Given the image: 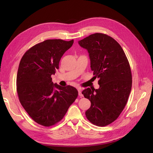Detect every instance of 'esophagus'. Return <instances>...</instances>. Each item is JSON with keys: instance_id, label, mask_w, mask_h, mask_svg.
I'll return each instance as SVG.
<instances>
[{"instance_id": "obj_1", "label": "esophagus", "mask_w": 153, "mask_h": 153, "mask_svg": "<svg viewBox=\"0 0 153 153\" xmlns=\"http://www.w3.org/2000/svg\"><path fill=\"white\" fill-rule=\"evenodd\" d=\"M78 92H79V95L81 97H83V94H82V92H81V89H79L78 91Z\"/></svg>"}]
</instances>
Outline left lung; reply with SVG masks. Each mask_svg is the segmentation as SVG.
<instances>
[{
    "mask_svg": "<svg viewBox=\"0 0 153 153\" xmlns=\"http://www.w3.org/2000/svg\"><path fill=\"white\" fill-rule=\"evenodd\" d=\"M78 43L89 52L94 77L99 79V89L82 92L91 102L85 115L92 124L105 126L117 119L127 103L132 86L130 64L121 46L107 35L96 33Z\"/></svg>",
    "mask_w": 153,
    "mask_h": 153,
    "instance_id": "obj_1",
    "label": "left lung"
}]
</instances>
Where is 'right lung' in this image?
<instances>
[{"label":"right lung","instance_id":"add662e5","mask_svg":"<svg viewBox=\"0 0 153 153\" xmlns=\"http://www.w3.org/2000/svg\"><path fill=\"white\" fill-rule=\"evenodd\" d=\"M73 43V39H47L30 48L20 60L17 76L20 102L29 116L44 126L60 122L78 96L75 87L53 84L51 78Z\"/></svg>","mask_w":153,"mask_h":153}]
</instances>
